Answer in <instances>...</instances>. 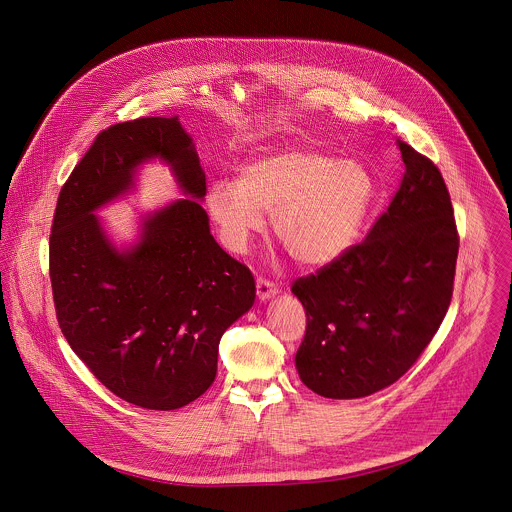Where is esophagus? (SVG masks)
<instances>
[{
    "instance_id": "obj_1",
    "label": "esophagus",
    "mask_w": 512,
    "mask_h": 512,
    "mask_svg": "<svg viewBox=\"0 0 512 512\" xmlns=\"http://www.w3.org/2000/svg\"><path fill=\"white\" fill-rule=\"evenodd\" d=\"M276 293H278V286L272 280L263 278V276L257 278V295H259L261 301H267L270 297H274Z\"/></svg>"
}]
</instances>
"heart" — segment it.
Returning a JSON list of instances; mask_svg holds the SVG:
<instances>
[{"label": "heart", "instance_id": "obj_1", "mask_svg": "<svg viewBox=\"0 0 512 512\" xmlns=\"http://www.w3.org/2000/svg\"><path fill=\"white\" fill-rule=\"evenodd\" d=\"M372 197L374 180L365 165L311 149H286L245 165L240 182H213L207 209L232 251H245L268 213L293 261L326 267L357 242Z\"/></svg>", "mask_w": 512, "mask_h": 512}]
</instances>
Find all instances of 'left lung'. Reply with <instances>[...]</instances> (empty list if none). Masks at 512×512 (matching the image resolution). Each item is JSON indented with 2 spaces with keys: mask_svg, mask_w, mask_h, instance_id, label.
Listing matches in <instances>:
<instances>
[{
  "mask_svg": "<svg viewBox=\"0 0 512 512\" xmlns=\"http://www.w3.org/2000/svg\"><path fill=\"white\" fill-rule=\"evenodd\" d=\"M405 171L386 211L338 261L293 280L307 328L295 366L322 397L397 382L438 332L453 297L459 232L432 159L397 138Z\"/></svg>",
  "mask_w": 512,
  "mask_h": 512,
  "instance_id": "8db88e82",
  "label": "left lung"
}]
</instances>
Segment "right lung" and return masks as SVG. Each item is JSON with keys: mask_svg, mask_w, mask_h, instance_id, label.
Here are the masks:
<instances>
[{"mask_svg": "<svg viewBox=\"0 0 512 512\" xmlns=\"http://www.w3.org/2000/svg\"><path fill=\"white\" fill-rule=\"evenodd\" d=\"M157 155L186 194L205 195V174L176 117L101 130L57 197L49 278L59 328L99 382L136 407L172 411L215 382L220 338L251 309L255 280L215 242L194 199L149 217L128 253L107 242L92 211L128 190L134 169Z\"/></svg>", "mask_w": 512, "mask_h": 512, "instance_id": "right-lung-1", "label": "right lung"}]
</instances>
